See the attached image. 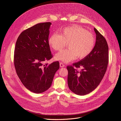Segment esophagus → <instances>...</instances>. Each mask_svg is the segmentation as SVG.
Segmentation results:
<instances>
[{"instance_id":"esophagus-1","label":"esophagus","mask_w":121,"mask_h":121,"mask_svg":"<svg viewBox=\"0 0 121 121\" xmlns=\"http://www.w3.org/2000/svg\"><path fill=\"white\" fill-rule=\"evenodd\" d=\"M65 66V65L63 63L61 62V63H60V67H64Z\"/></svg>"}]
</instances>
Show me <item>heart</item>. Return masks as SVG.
Wrapping results in <instances>:
<instances>
[{
	"label": "heart",
	"mask_w": 121,
	"mask_h": 121,
	"mask_svg": "<svg viewBox=\"0 0 121 121\" xmlns=\"http://www.w3.org/2000/svg\"><path fill=\"white\" fill-rule=\"evenodd\" d=\"M49 45L55 51H59L68 43L69 48L57 53L55 59L65 63L70 62L77 57L83 59L93 51L95 44L93 34L78 25L65 27L59 30V34L53 33L48 40Z\"/></svg>",
	"instance_id": "1"
}]
</instances>
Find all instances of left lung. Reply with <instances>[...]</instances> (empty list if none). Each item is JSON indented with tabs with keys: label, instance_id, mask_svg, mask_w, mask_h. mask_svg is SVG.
Masks as SVG:
<instances>
[{
	"label": "left lung",
	"instance_id": "1",
	"mask_svg": "<svg viewBox=\"0 0 121 121\" xmlns=\"http://www.w3.org/2000/svg\"><path fill=\"white\" fill-rule=\"evenodd\" d=\"M96 41L92 52L80 61L67 66V83L69 89L78 95L88 94L99 84L107 70L109 61V48L105 38L94 28ZM81 67L79 72L75 69Z\"/></svg>",
	"mask_w": 121,
	"mask_h": 121
}]
</instances>
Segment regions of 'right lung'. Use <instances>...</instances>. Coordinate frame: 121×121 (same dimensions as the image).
<instances>
[{
  "label": "right lung",
  "instance_id": "obj_1",
  "mask_svg": "<svg viewBox=\"0 0 121 121\" xmlns=\"http://www.w3.org/2000/svg\"><path fill=\"white\" fill-rule=\"evenodd\" d=\"M51 22L37 24L23 31L17 39L14 64L16 73L25 87L41 93L51 86L59 63L44 64L53 57L48 40Z\"/></svg>",
  "mask_w": 121,
  "mask_h": 121
}]
</instances>
